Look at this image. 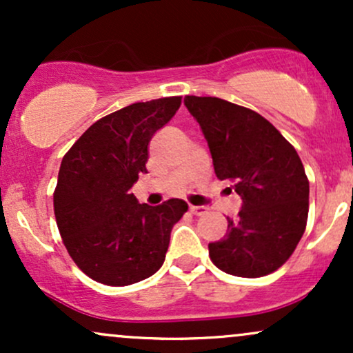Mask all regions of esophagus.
Here are the masks:
<instances>
[{
    "label": "esophagus",
    "instance_id": "34e87169",
    "mask_svg": "<svg viewBox=\"0 0 353 353\" xmlns=\"http://www.w3.org/2000/svg\"><path fill=\"white\" fill-rule=\"evenodd\" d=\"M189 210L194 216H204V214H208V208H204V205H189Z\"/></svg>",
    "mask_w": 353,
    "mask_h": 353
}]
</instances>
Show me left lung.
I'll return each mask as SVG.
<instances>
[{"label": "left lung", "instance_id": "8db88e82", "mask_svg": "<svg viewBox=\"0 0 353 353\" xmlns=\"http://www.w3.org/2000/svg\"><path fill=\"white\" fill-rule=\"evenodd\" d=\"M199 123L217 179L230 181L242 209L224 239L209 244L214 265L237 277L282 267L303 236L309 179L294 145L265 117L219 98L185 96Z\"/></svg>", "mask_w": 353, "mask_h": 353}]
</instances>
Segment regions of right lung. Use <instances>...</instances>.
<instances>
[{
    "label": "right lung",
    "instance_id": "add662e5",
    "mask_svg": "<svg viewBox=\"0 0 353 353\" xmlns=\"http://www.w3.org/2000/svg\"><path fill=\"white\" fill-rule=\"evenodd\" d=\"M181 96L134 103L101 117L61 161L52 201L74 264L104 285H131L164 264L171 230L188 210L181 199L139 204L132 184L145 174L149 141L171 121Z\"/></svg>",
    "mask_w": 353,
    "mask_h": 353
}]
</instances>
